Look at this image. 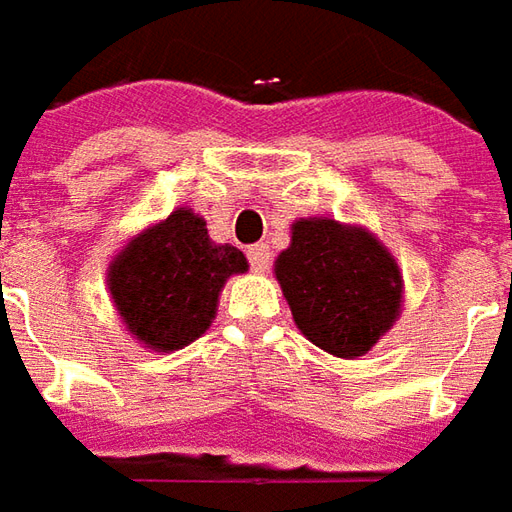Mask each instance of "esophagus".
I'll list each match as a JSON object with an SVG mask.
<instances>
[{"label":"esophagus","mask_w":512,"mask_h":512,"mask_svg":"<svg viewBox=\"0 0 512 512\" xmlns=\"http://www.w3.org/2000/svg\"><path fill=\"white\" fill-rule=\"evenodd\" d=\"M248 259L250 267H253V273H267L270 270V248L267 245H253L248 248Z\"/></svg>","instance_id":"esophagus-1"}]
</instances>
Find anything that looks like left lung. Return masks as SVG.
I'll use <instances>...</instances> for the list:
<instances>
[{
  "label": "left lung",
  "instance_id": "left-lung-1",
  "mask_svg": "<svg viewBox=\"0 0 512 512\" xmlns=\"http://www.w3.org/2000/svg\"><path fill=\"white\" fill-rule=\"evenodd\" d=\"M276 278L301 334L340 359L365 357L396 326L404 276L396 256L365 225L298 217Z\"/></svg>",
  "mask_w": 512,
  "mask_h": 512
}]
</instances>
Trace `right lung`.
Returning a JSON list of instances; mask_svg holds the SVG:
<instances>
[{
    "mask_svg": "<svg viewBox=\"0 0 512 512\" xmlns=\"http://www.w3.org/2000/svg\"><path fill=\"white\" fill-rule=\"evenodd\" d=\"M239 273H248L245 253L214 242L206 220L181 206L128 239L105 276L125 331L169 354L206 334L225 281Z\"/></svg>",
    "mask_w": 512,
    "mask_h": 512,
    "instance_id": "1",
    "label": "right lung"
}]
</instances>
